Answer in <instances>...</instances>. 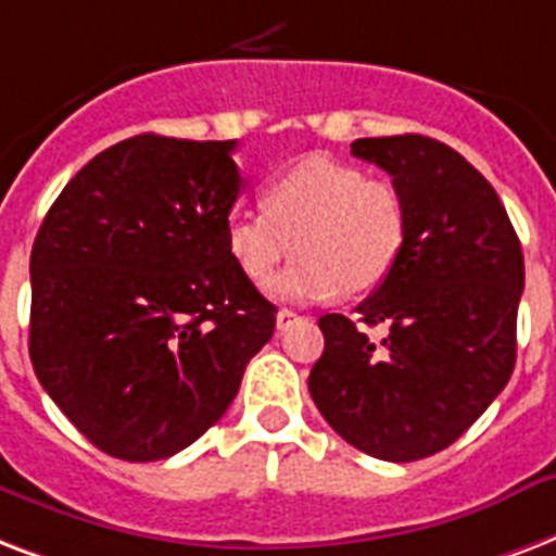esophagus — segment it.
<instances>
[{"mask_svg": "<svg viewBox=\"0 0 556 556\" xmlns=\"http://www.w3.org/2000/svg\"><path fill=\"white\" fill-rule=\"evenodd\" d=\"M301 316L299 313H292V309H278V316H275V325H278V330H290L292 325H299Z\"/></svg>", "mask_w": 556, "mask_h": 556, "instance_id": "esophagus-1", "label": "esophagus"}]
</instances>
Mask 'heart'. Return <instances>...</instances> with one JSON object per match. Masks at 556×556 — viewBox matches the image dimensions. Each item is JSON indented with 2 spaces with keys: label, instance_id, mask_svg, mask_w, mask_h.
Instances as JSON below:
<instances>
[{
  "label": "heart",
  "instance_id": "b5f03b06",
  "mask_svg": "<svg viewBox=\"0 0 556 556\" xmlns=\"http://www.w3.org/2000/svg\"><path fill=\"white\" fill-rule=\"evenodd\" d=\"M264 208L231 211L226 249L249 281L264 283L295 240L299 261L275 281L287 299L321 301L339 290H371L406 247L403 193L321 153L273 176L264 185Z\"/></svg>",
  "mask_w": 556,
  "mask_h": 556
}]
</instances>
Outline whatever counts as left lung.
I'll list each match as a JSON object with an SVG mask.
<instances>
[{"label":"left lung","mask_w":556,"mask_h":556,"mask_svg":"<svg viewBox=\"0 0 556 556\" xmlns=\"http://www.w3.org/2000/svg\"><path fill=\"white\" fill-rule=\"evenodd\" d=\"M351 153L403 193L406 247L356 321L318 318L325 354L307 386L351 446L417 462L458 441L514 374L522 247L493 185L441 141L356 139ZM363 324L387 337L368 340Z\"/></svg>","instance_id":"1"}]
</instances>
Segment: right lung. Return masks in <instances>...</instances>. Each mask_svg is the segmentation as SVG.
Returning a JSON list of instances; mask_svg holds the SVG:
<instances>
[{"instance_id":"obj_1","label":"right lung","mask_w":556,"mask_h":556,"mask_svg":"<svg viewBox=\"0 0 556 556\" xmlns=\"http://www.w3.org/2000/svg\"><path fill=\"white\" fill-rule=\"evenodd\" d=\"M238 141L141 132L84 165L31 249L37 380L122 462L191 446L273 339L275 304L226 249Z\"/></svg>"}]
</instances>
